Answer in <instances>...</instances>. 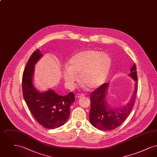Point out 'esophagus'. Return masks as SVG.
<instances>
[{
  "mask_svg": "<svg viewBox=\"0 0 157 157\" xmlns=\"http://www.w3.org/2000/svg\"><path fill=\"white\" fill-rule=\"evenodd\" d=\"M85 96V95L83 94H79V93H78V94H76V98H82L83 97H84Z\"/></svg>",
  "mask_w": 157,
  "mask_h": 157,
  "instance_id": "esophagus-1",
  "label": "esophagus"
}]
</instances>
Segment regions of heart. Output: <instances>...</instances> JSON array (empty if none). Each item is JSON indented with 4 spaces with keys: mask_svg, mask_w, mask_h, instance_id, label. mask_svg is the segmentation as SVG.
Masks as SVG:
<instances>
[{
    "mask_svg": "<svg viewBox=\"0 0 157 157\" xmlns=\"http://www.w3.org/2000/svg\"><path fill=\"white\" fill-rule=\"evenodd\" d=\"M111 64L106 53L88 50L78 53L68 62L63 77L69 87H72L79 74V81L89 90L95 89L105 81Z\"/></svg>",
    "mask_w": 157,
    "mask_h": 157,
    "instance_id": "b5f03b06",
    "label": "heart"
}]
</instances>
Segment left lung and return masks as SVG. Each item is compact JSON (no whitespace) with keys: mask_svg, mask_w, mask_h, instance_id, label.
<instances>
[{"mask_svg":"<svg viewBox=\"0 0 157 157\" xmlns=\"http://www.w3.org/2000/svg\"><path fill=\"white\" fill-rule=\"evenodd\" d=\"M129 75L135 81L134 93L128 104L122 108H111L106 102V94L109 83H105L90 94V120L94 127L102 131H111L120 126L126 120L134 106L137 92L138 76L135 64Z\"/></svg>","mask_w":157,"mask_h":157,"instance_id":"left-lung-1","label":"left lung"}]
</instances>
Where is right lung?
<instances>
[{"label":"right lung","instance_id":"obj_1","mask_svg":"<svg viewBox=\"0 0 157 157\" xmlns=\"http://www.w3.org/2000/svg\"><path fill=\"white\" fill-rule=\"evenodd\" d=\"M36 49L32 54L25 67L22 76L23 95L33 117L38 123L48 129L61 127L67 121L70 107L75 101L74 94L60 96L53 90L37 91L33 85L34 65L42 55Z\"/></svg>","mask_w":157,"mask_h":157}]
</instances>
